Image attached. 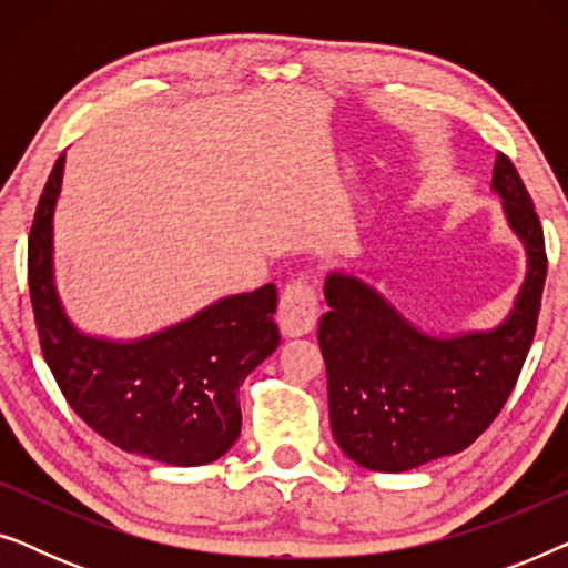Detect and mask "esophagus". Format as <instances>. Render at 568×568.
Returning a JSON list of instances; mask_svg holds the SVG:
<instances>
[{
  "mask_svg": "<svg viewBox=\"0 0 568 568\" xmlns=\"http://www.w3.org/2000/svg\"><path fill=\"white\" fill-rule=\"evenodd\" d=\"M317 315H321V307H317V292L307 282H292L282 292L276 323L286 338L305 336V333L313 331L317 323Z\"/></svg>",
  "mask_w": 568,
  "mask_h": 568,
  "instance_id": "1",
  "label": "esophagus"
}]
</instances>
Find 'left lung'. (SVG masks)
Returning a JSON list of instances; mask_svg holds the SVG:
<instances>
[{
  "label": "left lung",
  "mask_w": 568,
  "mask_h": 568,
  "mask_svg": "<svg viewBox=\"0 0 568 568\" xmlns=\"http://www.w3.org/2000/svg\"><path fill=\"white\" fill-rule=\"evenodd\" d=\"M491 189L523 240L527 274L515 307L491 331L432 336L375 286L333 271L317 341L328 375L331 429L348 460L403 473L463 453L515 390L538 328L546 240L532 199L507 154H496Z\"/></svg>",
  "instance_id": "obj_1"
}]
</instances>
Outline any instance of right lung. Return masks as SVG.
Wrapping results in <instances>:
<instances>
[{
    "instance_id": "add662e5",
    "label": "right lung",
    "mask_w": 568,
    "mask_h": 568,
    "mask_svg": "<svg viewBox=\"0 0 568 568\" xmlns=\"http://www.w3.org/2000/svg\"><path fill=\"white\" fill-rule=\"evenodd\" d=\"M64 160L45 181L28 237L30 302L53 379L74 414L126 453L178 468L220 460L240 437V385L278 346L276 286L222 297L136 341L77 331L53 282Z\"/></svg>"
}]
</instances>
